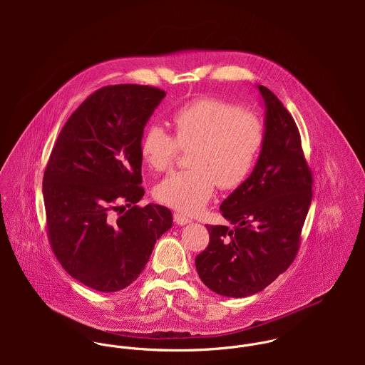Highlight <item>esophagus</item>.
<instances>
[{
    "label": "esophagus",
    "mask_w": 365,
    "mask_h": 365,
    "mask_svg": "<svg viewBox=\"0 0 365 365\" xmlns=\"http://www.w3.org/2000/svg\"><path fill=\"white\" fill-rule=\"evenodd\" d=\"M174 220H175V223L180 225V226H185V225L191 223V219L187 217L185 215L180 213V212H175V213H174Z\"/></svg>",
    "instance_id": "1"
}]
</instances>
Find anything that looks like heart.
Returning <instances> with one entry per match:
<instances>
[{
    "label": "heart",
    "instance_id": "obj_1",
    "mask_svg": "<svg viewBox=\"0 0 365 365\" xmlns=\"http://www.w3.org/2000/svg\"><path fill=\"white\" fill-rule=\"evenodd\" d=\"M175 138L150 123L140 139V155L155 171L167 170L180 148L188 149L191 168L175 171L155 187L158 202L185 213L204 208L216 184L233 190L245 182L260 153V119L219 98H198L173 113Z\"/></svg>",
    "mask_w": 365,
    "mask_h": 365
}]
</instances>
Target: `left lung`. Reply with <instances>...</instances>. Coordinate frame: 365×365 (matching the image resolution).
<instances>
[{
  "label": "left lung",
  "instance_id": "8db88e82",
  "mask_svg": "<svg viewBox=\"0 0 365 365\" xmlns=\"http://www.w3.org/2000/svg\"><path fill=\"white\" fill-rule=\"evenodd\" d=\"M257 90L265 109L260 155L252 174L220 204L235 227L207 226L208 247L195 259L201 281L229 298L260 292L289 267L312 201L297 123L267 87Z\"/></svg>",
  "mask_w": 365,
  "mask_h": 365
}]
</instances>
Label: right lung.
Segmentation results:
<instances>
[{
    "instance_id": "right-lung-1",
    "label": "right lung",
    "mask_w": 365,
    "mask_h": 365,
    "mask_svg": "<svg viewBox=\"0 0 365 365\" xmlns=\"http://www.w3.org/2000/svg\"><path fill=\"white\" fill-rule=\"evenodd\" d=\"M164 97L136 84L96 91L63 126L45 170L53 252L74 279L96 291L130 285L173 226L170 209L136 205L145 195L140 139Z\"/></svg>"
}]
</instances>
